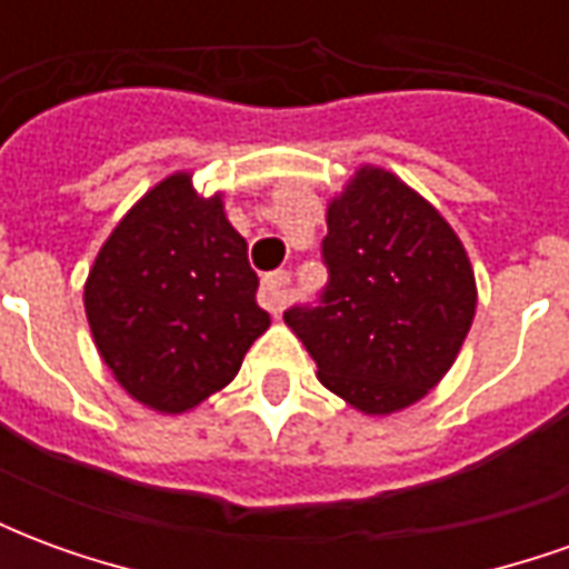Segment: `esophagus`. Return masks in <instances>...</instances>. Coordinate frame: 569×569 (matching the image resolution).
Returning <instances> with one entry per match:
<instances>
[{
    "mask_svg": "<svg viewBox=\"0 0 569 569\" xmlns=\"http://www.w3.org/2000/svg\"><path fill=\"white\" fill-rule=\"evenodd\" d=\"M286 301H289V273L273 271L261 280V305L271 313H283Z\"/></svg>",
    "mask_w": 569,
    "mask_h": 569,
    "instance_id": "obj_1",
    "label": "esophagus"
}]
</instances>
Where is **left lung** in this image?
I'll return each mask as SVG.
<instances>
[{"label":"left lung","instance_id":"left-lung-1","mask_svg":"<svg viewBox=\"0 0 569 569\" xmlns=\"http://www.w3.org/2000/svg\"><path fill=\"white\" fill-rule=\"evenodd\" d=\"M320 308L286 310L326 390L369 418L418 406L448 375L476 320L463 240L420 191L362 163L329 198Z\"/></svg>","mask_w":569,"mask_h":569}]
</instances>
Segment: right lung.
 I'll list each match as a JSON object with an SVG mask.
<instances>
[{"label":"right lung","instance_id":"1","mask_svg":"<svg viewBox=\"0 0 569 569\" xmlns=\"http://www.w3.org/2000/svg\"><path fill=\"white\" fill-rule=\"evenodd\" d=\"M256 292L224 194H200L194 173L176 170L103 240L84 280V313L121 390L158 415H186L234 381L271 326Z\"/></svg>","mask_w":569,"mask_h":569}]
</instances>
